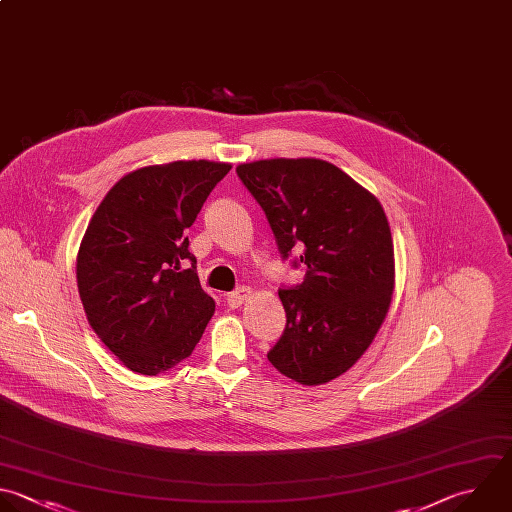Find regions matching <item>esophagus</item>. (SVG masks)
I'll list each match as a JSON object with an SVG mask.
<instances>
[{
  "instance_id": "obj_1",
  "label": "esophagus",
  "mask_w": 512,
  "mask_h": 512,
  "mask_svg": "<svg viewBox=\"0 0 512 512\" xmlns=\"http://www.w3.org/2000/svg\"><path fill=\"white\" fill-rule=\"evenodd\" d=\"M250 288L248 286H240V288H236L234 292H230V294H226V302H228V306L230 308H238V306H242V302L250 296Z\"/></svg>"
}]
</instances>
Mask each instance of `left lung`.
Listing matches in <instances>:
<instances>
[{
  "mask_svg": "<svg viewBox=\"0 0 512 512\" xmlns=\"http://www.w3.org/2000/svg\"><path fill=\"white\" fill-rule=\"evenodd\" d=\"M236 174L264 210L282 260L306 270L302 284L278 290L286 328L268 360L300 384L330 382L364 354L386 318L394 290L386 214L324 160H260Z\"/></svg>",
  "mask_w": 512,
  "mask_h": 512,
  "instance_id": "obj_1",
  "label": "left lung"
}]
</instances>
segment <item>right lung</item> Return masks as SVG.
<instances>
[{"mask_svg":"<svg viewBox=\"0 0 512 512\" xmlns=\"http://www.w3.org/2000/svg\"><path fill=\"white\" fill-rule=\"evenodd\" d=\"M230 168L208 160L140 168L106 194L84 234L76 276L88 322L138 374L186 360L214 314L186 230Z\"/></svg>","mask_w":512,"mask_h":512,"instance_id":"1","label":"right lung"}]
</instances>
